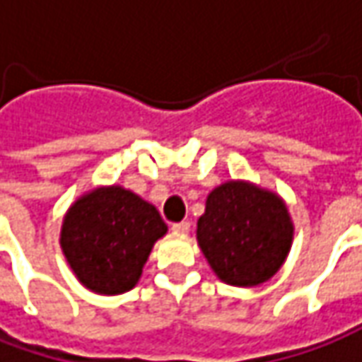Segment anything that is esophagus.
Listing matches in <instances>:
<instances>
[{
    "instance_id": "obj_1",
    "label": "esophagus",
    "mask_w": 362,
    "mask_h": 362,
    "mask_svg": "<svg viewBox=\"0 0 362 362\" xmlns=\"http://www.w3.org/2000/svg\"><path fill=\"white\" fill-rule=\"evenodd\" d=\"M172 230L178 232V234H188V232H190V222H188V220L176 222V224H172Z\"/></svg>"
}]
</instances>
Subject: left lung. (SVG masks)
I'll use <instances>...</instances> for the list:
<instances>
[{
	"instance_id": "left-lung-1",
	"label": "left lung",
	"mask_w": 362,
	"mask_h": 362,
	"mask_svg": "<svg viewBox=\"0 0 362 362\" xmlns=\"http://www.w3.org/2000/svg\"><path fill=\"white\" fill-rule=\"evenodd\" d=\"M294 226L279 194L244 180L220 184L206 198L196 238L210 268L232 286L270 281L286 260Z\"/></svg>"
}]
</instances>
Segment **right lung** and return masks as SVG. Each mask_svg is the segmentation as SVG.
<instances>
[{
    "label": "right lung",
    "mask_w": 362,
    "mask_h": 362,
    "mask_svg": "<svg viewBox=\"0 0 362 362\" xmlns=\"http://www.w3.org/2000/svg\"><path fill=\"white\" fill-rule=\"evenodd\" d=\"M166 232L156 206L122 186H102L69 206L59 244L88 291L122 294L140 281L152 246Z\"/></svg>",
    "instance_id": "obj_1"
}]
</instances>
